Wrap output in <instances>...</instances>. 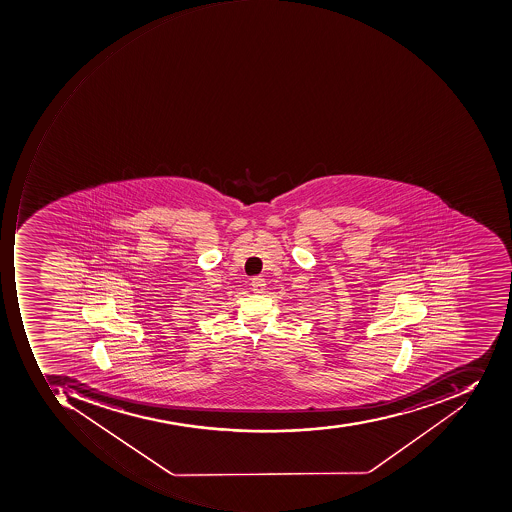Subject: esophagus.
<instances>
[{
    "instance_id": "34e87169",
    "label": "esophagus",
    "mask_w": 512,
    "mask_h": 512,
    "mask_svg": "<svg viewBox=\"0 0 512 512\" xmlns=\"http://www.w3.org/2000/svg\"><path fill=\"white\" fill-rule=\"evenodd\" d=\"M265 286V279H261V277H254V279H252V291H254V293H263Z\"/></svg>"
}]
</instances>
